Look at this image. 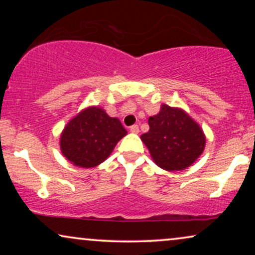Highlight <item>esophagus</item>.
<instances>
[{
	"instance_id": "esophagus-1",
	"label": "esophagus",
	"mask_w": 255,
	"mask_h": 255,
	"mask_svg": "<svg viewBox=\"0 0 255 255\" xmlns=\"http://www.w3.org/2000/svg\"><path fill=\"white\" fill-rule=\"evenodd\" d=\"M130 132H132V133H138L139 132V127L137 124L132 125V127L130 128Z\"/></svg>"
}]
</instances>
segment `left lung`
Segmentation results:
<instances>
[{
  "label": "left lung",
  "mask_w": 255,
  "mask_h": 255,
  "mask_svg": "<svg viewBox=\"0 0 255 255\" xmlns=\"http://www.w3.org/2000/svg\"><path fill=\"white\" fill-rule=\"evenodd\" d=\"M148 125L140 138L160 168L186 169L203 152V131L183 110L163 104L158 115L148 118Z\"/></svg>",
  "instance_id": "left-lung-1"
}]
</instances>
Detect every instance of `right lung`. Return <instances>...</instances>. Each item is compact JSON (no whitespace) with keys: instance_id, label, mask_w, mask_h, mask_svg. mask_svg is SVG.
<instances>
[{"instance_id":"1","label":"right lung","mask_w":255,"mask_h":255,"mask_svg":"<svg viewBox=\"0 0 255 255\" xmlns=\"http://www.w3.org/2000/svg\"><path fill=\"white\" fill-rule=\"evenodd\" d=\"M127 134L120 120L109 117L99 107L83 110L66 125L60 148L73 165L90 168L103 162Z\"/></svg>"}]
</instances>
